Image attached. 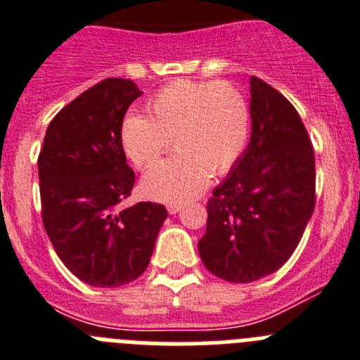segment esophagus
I'll return each mask as SVG.
<instances>
[{
  "instance_id": "obj_1",
  "label": "esophagus",
  "mask_w": 360,
  "mask_h": 360,
  "mask_svg": "<svg viewBox=\"0 0 360 360\" xmlns=\"http://www.w3.org/2000/svg\"><path fill=\"white\" fill-rule=\"evenodd\" d=\"M167 210H168V214H179L181 210H183V205H168L167 206Z\"/></svg>"
}]
</instances>
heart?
I'll return each instance as SVG.
<instances>
[{"mask_svg":"<svg viewBox=\"0 0 360 360\" xmlns=\"http://www.w3.org/2000/svg\"><path fill=\"white\" fill-rule=\"evenodd\" d=\"M150 117L128 114L121 124L124 154L137 168L152 167L172 145L179 152L145 174L141 190L154 201H192L239 161L250 136L245 96L228 83L174 81L155 94Z\"/></svg>","mask_w":360,"mask_h":360,"instance_id":"1","label":"heart"}]
</instances>
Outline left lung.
<instances>
[{
  "label": "left lung",
  "instance_id": "1",
  "mask_svg": "<svg viewBox=\"0 0 360 360\" xmlns=\"http://www.w3.org/2000/svg\"><path fill=\"white\" fill-rule=\"evenodd\" d=\"M252 136L208 201L199 255L230 283H254L292 257L315 208V155L292 103L250 77Z\"/></svg>",
  "mask_w": 360,
  "mask_h": 360
}]
</instances>
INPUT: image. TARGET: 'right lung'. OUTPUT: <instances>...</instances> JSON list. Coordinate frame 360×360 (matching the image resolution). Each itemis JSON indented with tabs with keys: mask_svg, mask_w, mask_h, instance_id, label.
<instances>
[{
	"mask_svg": "<svg viewBox=\"0 0 360 360\" xmlns=\"http://www.w3.org/2000/svg\"><path fill=\"white\" fill-rule=\"evenodd\" d=\"M141 90L110 77L50 121L37 159L43 226L56 254L83 283L117 288L148 266L168 212L158 202L117 205L132 193L121 124Z\"/></svg>",
	"mask_w": 360,
	"mask_h": 360,
	"instance_id": "right-lung-1",
	"label": "right lung"
}]
</instances>
